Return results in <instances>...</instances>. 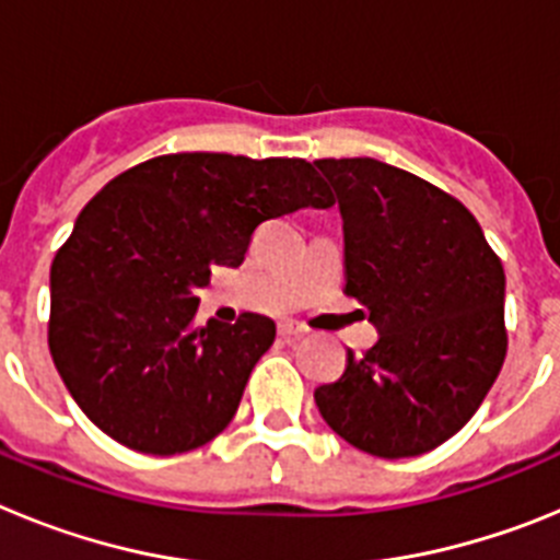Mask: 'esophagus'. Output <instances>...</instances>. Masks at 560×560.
<instances>
[{
  "label": "esophagus",
  "instance_id": "1",
  "mask_svg": "<svg viewBox=\"0 0 560 560\" xmlns=\"http://www.w3.org/2000/svg\"><path fill=\"white\" fill-rule=\"evenodd\" d=\"M277 334L283 336V339H300V336H305L308 330H305L303 325H296V323H280V325H277Z\"/></svg>",
  "mask_w": 560,
  "mask_h": 560
}]
</instances>
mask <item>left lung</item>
I'll list each match as a JSON object with an SVG mask.
<instances>
[{
    "mask_svg": "<svg viewBox=\"0 0 560 560\" xmlns=\"http://www.w3.org/2000/svg\"><path fill=\"white\" fill-rule=\"evenodd\" d=\"M345 230V294L378 341L314 389L325 423L373 457H418L474 418L508 355L504 269L468 207L387 162L316 160Z\"/></svg>",
    "mask_w": 560,
    "mask_h": 560,
    "instance_id": "8db88e82",
    "label": "left lung"
}]
</instances>
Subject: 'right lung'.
I'll return each mask as SVG.
<instances>
[{"label": "right lung", "instance_id": "obj_1", "mask_svg": "<svg viewBox=\"0 0 560 560\" xmlns=\"http://www.w3.org/2000/svg\"><path fill=\"white\" fill-rule=\"evenodd\" d=\"M334 196L305 160L165 153L114 176L49 269V353L69 395L108 438L182 454L235 418L269 316L196 323L210 266H241L264 221Z\"/></svg>", "mask_w": 560, "mask_h": 560}]
</instances>
